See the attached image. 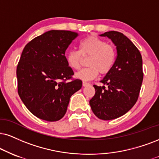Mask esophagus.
Instances as JSON below:
<instances>
[{"label": "esophagus", "mask_w": 159, "mask_h": 159, "mask_svg": "<svg viewBox=\"0 0 159 159\" xmlns=\"http://www.w3.org/2000/svg\"><path fill=\"white\" fill-rule=\"evenodd\" d=\"M89 85H90V83H87V82H85V81L83 82V86H84V87H85V86H88Z\"/></svg>", "instance_id": "obj_1"}]
</instances>
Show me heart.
Listing matches in <instances>:
<instances>
[{
	"mask_svg": "<svg viewBox=\"0 0 159 159\" xmlns=\"http://www.w3.org/2000/svg\"><path fill=\"white\" fill-rule=\"evenodd\" d=\"M85 68L76 73V76L85 81L94 79L99 72L107 74L112 69L116 57V52L113 45L94 35H90L80 41L79 51L71 50L66 54L68 66L74 70H79L83 57H89Z\"/></svg>",
	"mask_w": 159,
	"mask_h": 159,
	"instance_id": "1",
	"label": "heart"
}]
</instances>
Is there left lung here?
Wrapping results in <instances>:
<instances>
[{
  "instance_id": "8db88e82",
  "label": "left lung",
  "mask_w": 159,
  "mask_h": 159,
  "mask_svg": "<svg viewBox=\"0 0 159 159\" xmlns=\"http://www.w3.org/2000/svg\"><path fill=\"white\" fill-rule=\"evenodd\" d=\"M100 36L111 39L117 56L112 69L100 81L104 85H93L96 93L89 103L98 118L111 120L125 114L136 104L144 76L142 58L136 46L122 33L111 31Z\"/></svg>"
}]
</instances>
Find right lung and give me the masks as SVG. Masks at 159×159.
Listing matches in <instances>:
<instances>
[{"instance_id":"1","label":"right lung","mask_w":159,"mask_h":159,"mask_svg":"<svg viewBox=\"0 0 159 159\" xmlns=\"http://www.w3.org/2000/svg\"><path fill=\"white\" fill-rule=\"evenodd\" d=\"M78 33L51 30L23 48L17 66V92L28 110L39 119L56 121L64 116L70 98L82 88L74 79L65 53Z\"/></svg>"}]
</instances>
